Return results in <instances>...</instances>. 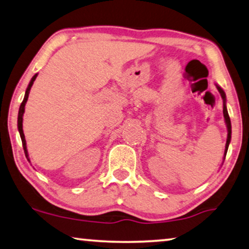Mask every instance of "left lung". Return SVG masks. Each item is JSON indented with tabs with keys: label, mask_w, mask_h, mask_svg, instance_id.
Wrapping results in <instances>:
<instances>
[{
	"label": "left lung",
	"mask_w": 249,
	"mask_h": 249,
	"mask_svg": "<svg viewBox=\"0 0 249 249\" xmlns=\"http://www.w3.org/2000/svg\"><path fill=\"white\" fill-rule=\"evenodd\" d=\"M218 91L220 92V96L222 97V101H224V117H225V122H226V126H227V131H228V135H227V142H226V147H225V157L226 154H227V150H228V146H229V143H231V118H229V115H228V110H227V107H226V94L225 91L222 90V89L216 85Z\"/></svg>",
	"instance_id": "1"
}]
</instances>
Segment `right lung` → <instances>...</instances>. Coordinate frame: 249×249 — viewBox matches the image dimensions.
<instances>
[{
    "mask_svg": "<svg viewBox=\"0 0 249 249\" xmlns=\"http://www.w3.org/2000/svg\"><path fill=\"white\" fill-rule=\"evenodd\" d=\"M36 76H38V73H36V75L32 77L31 81H30V83H29V86H28V88H27V90H25V95H24L23 102L21 103L20 109H18V133H20V136H21V140H22V145H23V150H24L25 157H27L29 162H30V160H29L28 150H27V143H25V137H24V133H23V125H22V122H23V114H24V106H25V103H27V101H28L30 89H31L32 85H33V81L36 80Z\"/></svg>",
    "mask_w": 249,
    "mask_h": 249,
    "instance_id": "right-lung-1",
    "label": "right lung"
}]
</instances>
